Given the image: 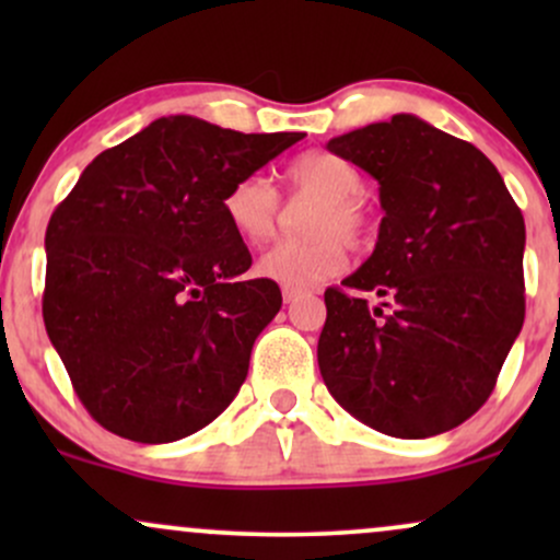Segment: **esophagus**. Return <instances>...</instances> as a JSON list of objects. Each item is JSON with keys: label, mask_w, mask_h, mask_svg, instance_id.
I'll list each match as a JSON object with an SVG mask.
<instances>
[{"label": "esophagus", "mask_w": 560, "mask_h": 560, "mask_svg": "<svg viewBox=\"0 0 560 560\" xmlns=\"http://www.w3.org/2000/svg\"><path fill=\"white\" fill-rule=\"evenodd\" d=\"M281 294H284V302H287V305H292V302L300 298V292H298V289H287V287L281 289Z\"/></svg>", "instance_id": "esophagus-1"}]
</instances>
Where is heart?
I'll use <instances>...</instances> for the list:
<instances>
[{
	"label": "heart",
	"instance_id": "b5f03b06",
	"mask_svg": "<svg viewBox=\"0 0 560 560\" xmlns=\"http://www.w3.org/2000/svg\"><path fill=\"white\" fill-rule=\"evenodd\" d=\"M284 184L292 197H318L307 213V231L316 236L273 244L260 255L255 271L287 289H311L345 268V236L361 242L369 234V213L361 202L363 176L329 152H305L287 165ZM279 213V195L258 173L236 178L223 195V215L247 244L271 240Z\"/></svg>",
	"mask_w": 560,
	"mask_h": 560
}]
</instances>
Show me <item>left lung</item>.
Segmentation results:
<instances>
[{
  "label": "left lung",
  "mask_w": 560,
  "mask_h": 560,
  "mask_svg": "<svg viewBox=\"0 0 560 560\" xmlns=\"http://www.w3.org/2000/svg\"><path fill=\"white\" fill-rule=\"evenodd\" d=\"M326 147L376 178L384 218L371 258L326 289L320 376L376 432H450L487 402L522 331V210L487 155L416 115Z\"/></svg>",
  "instance_id": "left-lung-1"
}]
</instances>
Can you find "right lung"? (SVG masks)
Instances as JSON below:
<instances>
[{"instance_id": "right-lung-1", "label": "right lung", "mask_w": 560, "mask_h": 560, "mask_svg": "<svg viewBox=\"0 0 560 560\" xmlns=\"http://www.w3.org/2000/svg\"><path fill=\"white\" fill-rule=\"evenodd\" d=\"M302 137L158 118L96 155L57 205L44 236V326L107 432L176 442L236 397L281 292L242 279L253 258L223 195Z\"/></svg>"}]
</instances>
